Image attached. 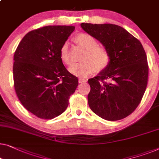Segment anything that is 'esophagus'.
Here are the masks:
<instances>
[{
	"mask_svg": "<svg viewBox=\"0 0 159 159\" xmlns=\"http://www.w3.org/2000/svg\"><path fill=\"white\" fill-rule=\"evenodd\" d=\"M86 82H87V80L84 79V78H80L79 79V83L83 84V83H85Z\"/></svg>",
	"mask_w": 159,
	"mask_h": 159,
	"instance_id": "1",
	"label": "esophagus"
}]
</instances>
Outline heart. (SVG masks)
Segmentation results:
<instances>
[{
	"mask_svg": "<svg viewBox=\"0 0 159 159\" xmlns=\"http://www.w3.org/2000/svg\"><path fill=\"white\" fill-rule=\"evenodd\" d=\"M75 40L85 49L82 54L81 61L71 64L68 70L71 74L84 77L92 73L100 72L107 68L110 61L109 52L105 48L98 46L95 38L86 33H81L75 36ZM61 60L64 64L70 63L69 43L64 42L59 50Z\"/></svg>",
	"mask_w": 159,
	"mask_h": 159,
	"instance_id": "1",
	"label": "heart"
}]
</instances>
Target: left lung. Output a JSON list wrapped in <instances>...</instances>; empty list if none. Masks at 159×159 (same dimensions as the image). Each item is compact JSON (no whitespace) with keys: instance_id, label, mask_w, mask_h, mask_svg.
Instances as JSON below:
<instances>
[{"instance_id":"1","label":"left lung","mask_w":159,"mask_h":159,"mask_svg":"<svg viewBox=\"0 0 159 159\" xmlns=\"http://www.w3.org/2000/svg\"><path fill=\"white\" fill-rule=\"evenodd\" d=\"M81 27L104 46L110 57L107 68L88 80L89 106L107 120L125 118L138 107L146 91L148 66L143 47L118 25L82 23Z\"/></svg>"}]
</instances>
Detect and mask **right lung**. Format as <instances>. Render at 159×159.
Wrapping results in <instances>:
<instances>
[{"label":"right lung","instance_id":"1","mask_svg":"<svg viewBox=\"0 0 159 159\" xmlns=\"http://www.w3.org/2000/svg\"><path fill=\"white\" fill-rule=\"evenodd\" d=\"M72 26H48L29 32L13 56L16 93L24 107L41 119L65 111L78 85L59 56L61 45L74 31Z\"/></svg>","mask_w":159,"mask_h":159}]
</instances>
